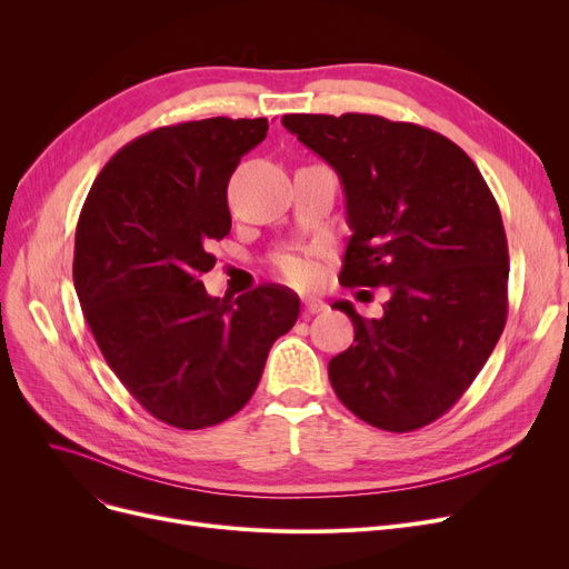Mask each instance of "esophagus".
<instances>
[{"label": "esophagus", "mask_w": 569, "mask_h": 569, "mask_svg": "<svg viewBox=\"0 0 569 569\" xmlns=\"http://www.w3.org/2000/svg\"><path fill=\"white\" fill-rule=\"evenodd\" d=\"M320 311H327L325 302H320V300H307L305 302V316H313V313H320Z\"/></svg>", "instance_id": "obj_1"}]
</instances>
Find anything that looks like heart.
Instances as JSON below:
<instances>
[{
	"label": "heart",
	"instance_id": "obj_1",
	"mask_svg": "<svg viewBox=\"0 0 569 569\" xmlns=\"http://www.w3.org/2000/svg\"><path fill=\"white\" fill-rule=\"evenodd\" d=\"M277 267L281 277L292 286H311L316 281V267L300 256H281L277 258Z\"/></svg>",
	"mask_w": 569,
	"mask_h": 569
}]
</instances>
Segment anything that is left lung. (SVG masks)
<instances>
[{
	"instance_id": "obj_1",
	"label": "left lung",
	"mask_w": 569,
	"mask_h": 569,
	"mask_svg": "<svg viewBox=\"0 0 569 569\" xmlns=\"http://www.w3.org/2000/svg\"><path fill=\"white\" fill-rule=\"evenodd\" d=\"M330 163L352 230L339 281L390 288L382 318L337 302L355 343L330 360L341 403L406 433L450 410L482 371L507 320V237L482 172L431 129L378 114H283Z\"/></svg>"
}]
</instances>
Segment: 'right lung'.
<instances>
[{
    "instance_id": "right-lung-1",
    "label": "right lung",
    "mask_w": 569,
    "mask_h": 569,
    "mask_svg": "<svg viewBox=\"0 0 569 569\" xmlns=\"http://www.w3.org/2000/svg\"><path fill=\"white\" fill-rule=\"evenodd\" d=\"M267 127L209 117L149 131L106 163L78 219L73 283L89 330L131 397L177 429L242 410L300 316L283 286L219 300L200 281L230 232V174Z\"/></svg>"
}]
</instances>
